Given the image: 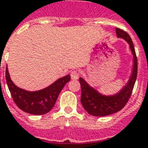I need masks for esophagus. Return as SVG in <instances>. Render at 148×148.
Here are the masks:
<instances>
[{
  "label": "esophagus",
  "mask_w": 148,
  "mask_h": 148,
  "mask_svg": "<svg viewBox=\"0 0 148 148\" xmlns=\"http://www.w3.org/2000/svg\"><path fill=\"white\" fill-rule=\"evenodd\" d=\"M71 77L72 80H77V79H78V72H77L76 71H71Z\"/></svg>",
  "instance_id": "esophagus-1"
}]
</instances>
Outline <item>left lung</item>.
Returning <instances> with one entry per match:
<instances>
[{"label":"left lung","mask_w":148,"mask_h":148,"mask_svg":"<svg viewBox=\"0 0 148 148\" xmlns=\"http://www.w3.org/2000/svg\"><path fill=\"white\" fill-rule=\"evenodd\" d=\"M118 37H121L130 44L132 53L134 55V69L131 77L128 84L122 89L121 92L113 96H104L97 92L91 88L83 78L80 77L79 82L82 88L81 101L84 109L92 116H105L120 111L123 108L127 101H129L134 89L135 82L137 75V58L134 49V43L131 38L127 32L120 29H116Z\"/></svg>","instance_id":"obj_1"}]
</instances>
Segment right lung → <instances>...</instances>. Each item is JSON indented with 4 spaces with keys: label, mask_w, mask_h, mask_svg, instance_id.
I'll return each instance as SVG.
<instances>
[{
    "label": "right lung",
    "mask_w": 148,
    "mask_h": 148,
    "mask_svg": "<svg viewBox=\"0 0 148 148\" xmlns=\"http://www.w3.org/2000/svg\"><path fill=\"white\" fill-rule=\"evenodd\" d=\"M5 77L9 91L17 106L22 111L33 115H43L49 112L53 108L60 92L71 80V76L68 74L42 90L27 92L18 88L12 82L7 67Z\"/></svg>",
    "instance_id": "1"
}]
</instances>
